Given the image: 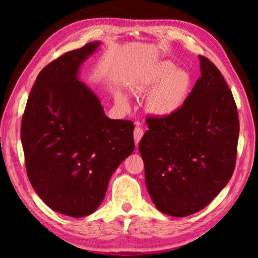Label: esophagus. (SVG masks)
<instances>
[{"mask_svg":"<svg viewBox=\"0 0 258 258\" xmlns=\"http://www.w3.org/2000/svg\"><path fill=\"white\" fill-rule=\"evenodd\" d=\"M143 134H145V131H143L142 127H140V126H137L134 130V141H135V145H138L140 142V140L143 137Z\"/></svg>","mask_w":258,"mask_h":258,"instance_id":"1","label":"esophagus"}]
</instances>
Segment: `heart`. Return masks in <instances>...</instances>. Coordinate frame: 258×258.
<instances>
[{"label": "heart", "mask_w": 258, "mask_h": 258, "mask_svg": "<svg viewBox=\"0 0 258 258\" xmlns=\"http://www.w3.org/2000/svg\"><path fill=\"white\" fill-rule=\"evenodd\" d=\"M191 90L189 73L176 71L168 61L159 63L154 71L143 77L134 86L135 93H152L149 98V108L152 112L166 116L176 111L185 102ZM117 102L127 106V99L123 94L116 95Z\"/></svg>", "instance_id": "heart-1"}]
</instances>
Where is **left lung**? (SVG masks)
<instances>
[{
    "instance_id": "left-lung-1",
    "label": "left lung",
    "mask_w": 258,
    "mask_h": 258,
    "mask_svg": "<svg viewBox=\"0 0 258 258\" xmlns=\"http://www.w3.org/2000/svg\"><path fill=\"white\" fill-rule=\"evenodd\" d=\"M200 76L185 102L148 116L139 143L148 192L157 209L184 217L206 207L232 176L239 138L237 104L221 72L199 55Z\"/></svg>"
}]
</instances>
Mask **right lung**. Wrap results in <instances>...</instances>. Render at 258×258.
<instances>
[{"instance_id": "right-lung-1", "label": "right lung", "mask_w": 258, "mask_h": 258, "mask_svg": "<svg viewBox=\"0 0 258 258\" xmlns=\"http://www.w3.org/2000/svg\"><path fill=\"white\" fill-rule=\"evenodd\" d=\"M99 42L66 52L36 77L21 119L27 176L51 209L83 217L97 211L119 164L134 150V124L110 119L77 80Z\"/></svg>"}]
</instances>
